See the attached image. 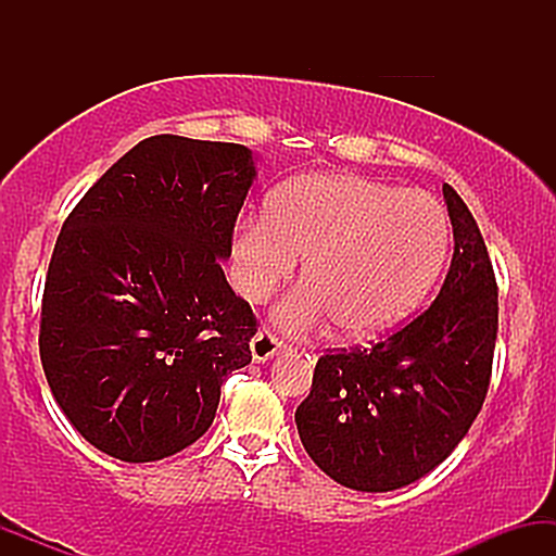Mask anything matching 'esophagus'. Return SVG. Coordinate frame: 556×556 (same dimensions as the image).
<instances>
[{
	"mask_svg": "<svg viewBox=\"0 0 556 556\" xmlns=\"http://www.w3.org/2000/svg\"><path fill=\"white\" fill-rule=\"evenodd\" d=\"M285 348H287V344L279 340L277 334H271V331H266V329H261L258 334L251 340V355H253V361H256V363L271 361L274 355L282 353Z\"/></svg>",
	"mask_w": 556,
	"mask_h": 556,
	"instance_id": "34e87169",
	"label": "esophagus"
}]
</instances>
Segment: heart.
Masks as SVG:
<instances>
[{
    "instance_id": "heart-1",
    "label": "heart",
    "mask_w": 556,
    "mask_h": 556,
    "mask_svg": "<svg viewBox=\"0 0 556 556\" xmlns=\"http://www.w3.org/2000/svg\"><path fill=\"white\" fill-rule=\"evenodd\" d=\"M446 251L450 219L433 195L318 172L282 185L266 214L242 219L229 258L248 303L269 298L305 258V285L274 308L277 324L311 334L334 321L348 340H374L429 295Z\"/></svg>"
}]
</instances>
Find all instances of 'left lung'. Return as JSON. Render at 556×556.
<instances>
[{"label": "left lung", "mask_w": 556, "mask_h": 556, "mask_svg": "<svg viewBox=\"0 0 556 556\" xmlns=\"http://www.w3.org/2000/svg\"><path fill=\"white\" fill-rule=\"evenodd\" d=\"M442 193L455 253L437 300L374 348L318 358L295 410L311 460L348 489L416 483L452 455L486 400L496 279L473 214L450 185Z\"/></svg>", "instance_id": "left-lung-1"}]
</instances>
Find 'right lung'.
I'll return each mask as SVG.
<instances>
[{
	"label": "right lung",
	"mask_w": 556,
	"mask_h": 556,
	"mask_svg": "<svg viewBox=\"0 0 556 556\" xmlns=\"http://www.w3.org/2000/svg\"><path fill=\"white\" fill-rule=\"evenodd\" d=\"M253 180L245 146L154 136L62 225L38 350L56 405L104 455L154 463L190 446L227 374L251 363L256 318L222 261Z\"/></svg>",
	"instance_id": "add662e5"
}]
</instances>
